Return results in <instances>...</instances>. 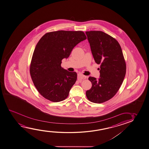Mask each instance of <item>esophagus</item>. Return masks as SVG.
I'll use <instances>...</instances> for the list:
<instances>
[{
	"mask_svg": "<svg viewBox=\"0 0 149 149\" xmlns=\"http://www.w3.org/2000/svg\"><path fill=\"white\" fill-rule=\"evenodd\" d=\"M86 77V76L84 75L83 74L81 73L78 74V79H84Z\"/></svg>",
	"mask_w": 149,
	"mask_h": 149,
	"instance_id": "esophagus-1",
	"label": "esophagus"
}]
</instances>
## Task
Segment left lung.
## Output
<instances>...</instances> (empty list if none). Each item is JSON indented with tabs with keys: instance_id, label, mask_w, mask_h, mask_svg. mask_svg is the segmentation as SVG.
<instances>
[{
	"instance_id": "obj_1",
	"label": "left lung",
	"mask_w": 149,
	"mask_h": 149,
	"mask_svg": "<svg viewBox=\"0 0 149 149\" xmlns=\"http://www.w3.org/2000/svg\"><path fill=\"white\" fill-rule=\"evenodd\" d=\"M95 61L100 64V78L89 77L92 88L86 91L90 102L101 104L118 92L126 73V64L120 45L116 39L100 31L86 32Z\"/></svg>"
}]
</instances>
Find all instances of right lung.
<instances>
[{
	"label": "right lung",
	"mask_w": 149,
	"mask_h": 149,
	"mask_svg": "<svg viewBox=\"0 0 149 149\" xmlns=\"http://www.w3.org/2000/svg\"><path fill=\"white\" fill-rule=\"evenodd\" d=\"M86 39L82 31H58L41 37L33 54L30 73L35 86L44 98L53 102L66 99L77 80V73L61 67L74 47Z\"/></svg>",
	"instance_id": "add662e5"
}]
</instances>
